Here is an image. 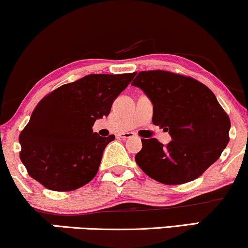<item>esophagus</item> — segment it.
I'll list each match as a JSON object with an SVG mask.
<instances>
[{
  "label": "esophagus",
  "instance_id": "esophagus-1",
  "mask_svg": "<svg viewBox=\"0 0 248 248\" xmlns=\"http://www.w3.org/2000/svg\"><path fill=\"white\" fill-rule=\"evenodd\" d=\"M131 137H133V133H123V134H119V138H122V139H127V138H131Z\"/></svg>",
  "mask_w": 248,
  "mask_h": 248
}]
</instances>
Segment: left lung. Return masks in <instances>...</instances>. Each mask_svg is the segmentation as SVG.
I'll return each mask as SVG.
<instances>
[{
	"instance_id": "8db88e82",
	"label": "left lung",
	"mask_w": 248,
	"mask_h": 248,
	"mask_svg": "<svg viewBox=\"0 0 248 248\" xmlns=\"http://www.w3.org/2000/svg\"><path fill=\"white\" fill-rule=\"evenodd\" d=\"M132 85L153 103V124L169 131L171 141L142 139L136 162L162 184L177 185L201 176L221 156L231 123L215 94L200 81L168 71H141Z\"/></svg>"
}]
</instances>
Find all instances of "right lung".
I'll return each instance as SVG.
<instances>
[{
	"instance_id": "right-lung-1",
	"label": "right lung",
	"mask_w": 248,
	"mask_h": 248,
	"mask_svg": "<svg viewBox=\"0 0 248 248\" xmlns=\"http://www.w3.org/2000/svg\"><path fill=\"white\" fill-rule=\"evenodd\" d=\"M136 73L88 75L45 96L19 134L20 160L29 175L53 191H73L91 182L114 134L93 132L96 119L109 115L112 102Z\"/></svg>"
}]
</instances>
